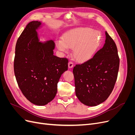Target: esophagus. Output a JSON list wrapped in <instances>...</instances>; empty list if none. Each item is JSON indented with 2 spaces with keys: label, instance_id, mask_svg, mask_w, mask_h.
Masks as SVG:
<instances>
[{
  "label": "esophagus",
  "instance_id": "obj_1",
  "mask_svg": "<svg viewBox=\"0 0 135 135\" xmlns=\"http://www.w3.org/2000/svg\"><path fill=\"white\" fill-rule=\"evenodd\" d=\"M73 66H74V64H73V63L72 62H69L68 63V67L69 69L72 68Z\"/></svg>",
  "mask_w": 135,
  "mask_h": 135
}]
</instances>
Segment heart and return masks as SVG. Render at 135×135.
Instances as JSON below:
<instances>
[{
    "mask_svg": "<svg viewBox=\"0 0 135 135\" xmlns=\"http://www.w3.org/2000/svg\"><path fill=\"white\" fill-rule=\"evenodd\" d=\"M101 34L89 27H78L68 31L63 35L62 40L56 42L59 50L67 53L73 48V55L77 62L82 63L91 59L100 47Z\"/></svg>",
    "mask_w": 135,
    "mask_h": 135,
    "instance_id": "b5f03b06",
    "label": "heart"
}]
</instances>
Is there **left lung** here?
Instances as JSON below:
<instances>
[{"mask_svg": "<svg viewBox=\"0 0 135 135\" xmlns=\"http://www.w3.org/2000/svg\"><path fill=\"white\" fill-rule=\"evenodd\" d=\"M103 47L90 60L73 69L78 99L85 105L95 107L107 100L114 88L119 59L115 42L105 31Z\"/></svg>", "mask_w": 135, "mask_h": 135, "instance_id": "1", "label": "left lung"}]
</instances>
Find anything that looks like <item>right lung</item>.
Wrapping results in <instances>:
<instances>
[{"instance_id":"add662e5","label":"right lung","mask_w":135,"mask_h":135,"mask_svg":"<svg viewBox=\"0 0 135 135\" xmlns=\"http://www.w3.org/2000/svg\"><path fill=\"white\" fill-rule=\"evenodd\" d=\"M44 23H28L16 45L14 71L18 87L31 103L47 105L54 99L57 83L68 70V60L54 55V39L40 41L38 30Z\"/></svg>"}]
</instances>
